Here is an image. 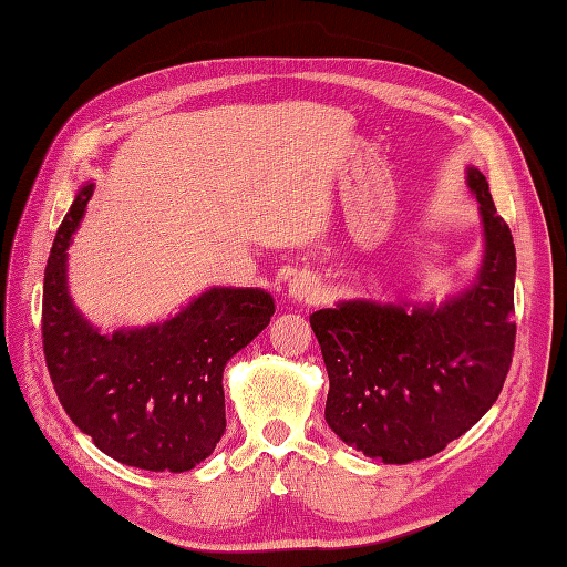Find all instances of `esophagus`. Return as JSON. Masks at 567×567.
Listing matches in <instances>:
<instances>
[{
    "label": "esophagus",
    "mask_w": 567,
    "mask_h": 567,
    "mask_svg": "<svg viewBox=\"0 0 567 567\" xmlns=\"http://www.w3.org/2000/svg\"><path fill=\"white\" fill-rule=\"evenodd\" d=\"M288 298H293L298 302H315L317 296H320V284H317L315 276L310 274H296L291 281H288Z\"/></svg>",
    "instance_id": "obj_1"
}]
</instances>
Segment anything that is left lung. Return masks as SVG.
<instances>
[{"label": "left lung", "instance_id": "obj_1", "mask_svg": "<svg viewBox=\"0 0 567 567\" xmlns=\"http://www.w3.org/2000/svg\"><path fill=\"white\" fill-rule=\"evenodd\" d=\"M478 202L476 281L443 306L341 300L310 315L329 375L324 419L343 443L384 464L433 457L478 423L515 351V243L488 179L466 168Z\"/></svg>", "mask_w": 567, "mask_h": 567}]
</instances>
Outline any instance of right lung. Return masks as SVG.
I'll return each instance as SVG.
<instances>
[{"instance_id":"1","label":"right lung","mask_w":567,"mask_h":567,"mask_svg":"<svg viewBox=\"0 0 567 567\" xmlns=\"http://www.w3.org/2000/svg\"><path fill=\"white\" fill-rule=\"evenodd\" d=\"M93 185L54 236L43 286V351L66 416L107 457L146 472H189L226 431L224 368L274 315L261 288H209L161 324L101 334L66 286Z\"/></svg>"}]
</instances>
